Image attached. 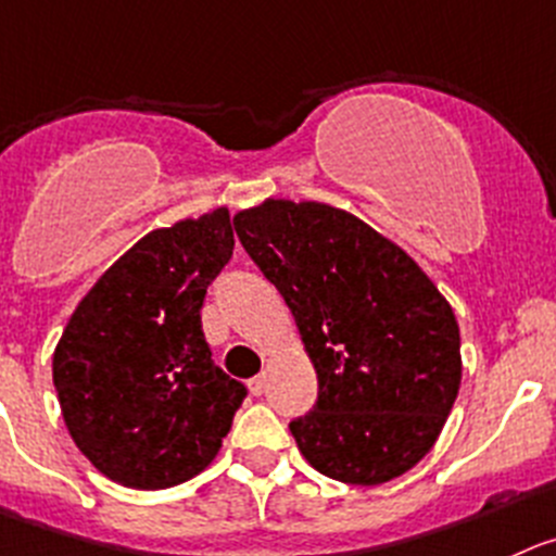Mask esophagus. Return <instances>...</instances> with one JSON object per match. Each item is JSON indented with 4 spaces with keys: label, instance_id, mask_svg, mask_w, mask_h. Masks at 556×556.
<instances>
[{
    "label": "esophagus",
    "instance_id": "1",
    "mask_svg": "<svg viewBox=\"0 0 556 556\" xmlns=\"http://www.w3.org/2000/svg\"><path fill=\"white\" fill-rule=\"evenodd\" d=\"M266 387H268V378L263 376V372H261V376H254L252 381H249V389H252V395H257V397H261L263 392H266Z\"/></svg>",
    "mask_w": 556,
    "mask_h": 556
}]
</instances>
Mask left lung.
<instances>
[{"label":"left lung","instance_id":"1","mask_svg":"<svg viewBox=\"0 0 556 556\" xmlns=\"http://www.w3.org/2000/svg\"><path fill=\"white\" fill-rule=\"evenodd\" d=\"M232 225L318 372L313 412L290 422L309 466L381 485L419 464L460 387V331L444 295L401 247L340 207L266 200Z\"/></svg>","mask_w":556,"mask_h":556}]
</instances>
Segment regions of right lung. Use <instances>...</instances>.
<instances>
[{"label":"right lung","instance_id":"right-lung-1","mask_svg":"<svg viewBox=\"0 0 556 556\" xmlns=\"http://www.w3.org/2000/svg\"><path fill=\"white\" fill-rule=\"evenodd\" d=\"M232 247L225 207L148 232L62 331V417L90 464L126 489H173L200 475L247 397L211 359L200 315Z\"/></svg>","mask_w":556,"mask_h":556}]
</instances>
